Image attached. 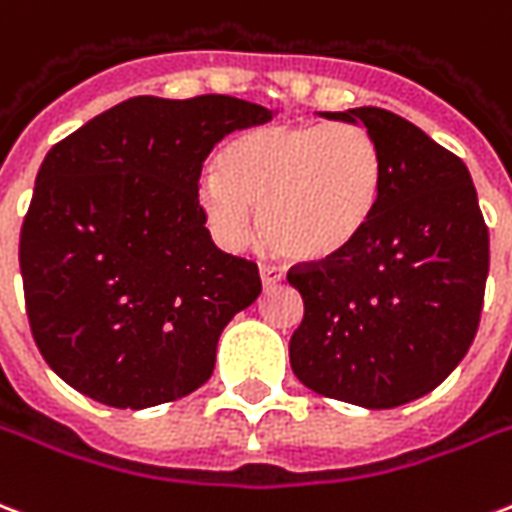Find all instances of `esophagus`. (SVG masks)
Returning a JSON list of instances; mask_svg holds the SVG:
<instances>
[{"mask_svg": "<svg viewBox=\"0 0 512 512\" xmlns=\"http://www.w3.org/2000/svg\"><path fill=\"white\" fill-rule=\"evenodd\" d=\"M260 279H263V287H273V284L284 282V271L276 268V265H260Z\"/></svg>", "mask_w": 512, "mask_h": 512, "instance_id": "1", "label": "esophagus"}]
</instances>
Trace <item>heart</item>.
Here are the masks:
<instances>
[{
  "mask_svg": "<svg viewBox=\"0 0 512 512\" xmlns=\"http://www.w3.org/2000/svg\"><path fill=\"white\" fill-rule=\"evenodd\" d=\"M381 152L357 123L260 126L233 136L198 187L222 247L265 239L292 260L341 255L368 228L381 195Z\"/></svg>",
  "mask_w": 512,
  "mask_h": 512,
  "instance_id": "b5f03b06",
  "label": "heart"
}]
</instances>
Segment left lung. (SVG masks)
<instances>
[{
    "mask_svg": "<svg viewBox=\"0 0 512 512\" xmlns=\"http://www.w3.org/2000/svg\"><path fill=\"white\" fill-rule=\"evenodd\" d=\"M325 117L368 128L384 174L360 239L287 273L303 298L290 365L317 395L397 408L443 384L470 349L489 276V228L462 158L405 117L378 107Z\"/></svg>",
    "mask_w": 512,
    "mask_h": 512,
    "instance_id": "obj_1",
    "label": "left lung"
}]
</instances>
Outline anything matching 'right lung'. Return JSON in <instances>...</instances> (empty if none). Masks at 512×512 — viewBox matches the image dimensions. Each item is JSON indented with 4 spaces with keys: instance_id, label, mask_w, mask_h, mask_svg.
Instances as JSON below:
<instances>
[{
    "instance_id": "right-lung-1",
    "label": "right lung",
    "mask_w": 512,
    "mask_h": 512,
    "mask_svg": "<svg viewBox=\"0 0 512 512\" xmlns=\"http://www.w3.org/2000/svg\"><path fill=\"white\" fill-rule=\"evenodd\" d=\"M271 120L233 96H134L39 166L21 228L23 295L42 357L80 395L150 408L214 370L230 319L263 290L252 260L214 247L198 179L214 144Z\"/></svg>"
}]
</instances>
